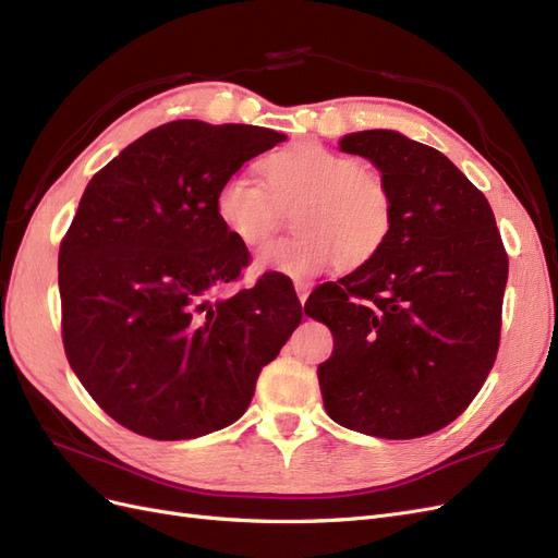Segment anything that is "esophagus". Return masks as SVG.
Returning <instances> with one entry per match:
<instances>
[{"label":"esophagus","mask_w":558,"mask_h":558,"mask_svg":"<svg viewBox=\"0 0 558 558\" xmlns=\"http://www.w3.org/2000/svg\"><path fill=\"white\" fill-rule=\"evenodd\" d=\"M310 291H312V283L310 281H295V293H298V300L302 302V305H305Z\"/></svg>","instance_id":"34e87169"}]
</instances>
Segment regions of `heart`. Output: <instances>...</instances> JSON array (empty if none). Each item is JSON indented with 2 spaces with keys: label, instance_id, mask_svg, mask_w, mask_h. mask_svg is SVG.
Listing matches in <instances>:
<instances>
[{
  "label": "heart",
  "instance_id": "b5f03b06",
  "mask_svg": "<svg viewBox=\"0 0 558 558\" xmlns=\"http://www.w3.org/2000/svg\"><path fill=\"white\" fill-rule=\"evenodd\" d=\"M265 181L230 174L216 193V216L246 246L272 234L283 209L293 211L295 238L260 251L258 269L305 279L342 260L359 267L373 260L393 230V197L386 181L361 158L314 142L293 144L263 162Z\"/></svg>",
  "mask_w": 558,
  "mask_h": 558
}]
</instances>
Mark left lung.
Segmentation results:
<instances>
[{"mask_svg": "<svg viewBox=\"0 0 558 558\" xmlns=\"http://www.w3.org/2000/svg\"><path fill=\"white\" fill-rule=\"evenodd\" d=\"M340 148L381 172L393 230L307 300L335 340L320 396L344 428L412 440L461 416L492 373L508 253L486 197L440 150L393 130L347 134Z\"/></svg>", "mask_w": 558, "mask_h": 558, "instance_id": "8db88e82", "label": "left lung"}]
</instances>
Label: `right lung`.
<instances>
[{
	"label": "right lung",
	"instance_id": "add662e5",
	"mask_svg": "<svg viewBox=\"0 0 558 558\" xmlns=\"http://www.w3.org/2000/svg\"><path fill=\"white\" fill-rule=\"evenodd\" d=\"M283 140L256 125L172 121L123 148L83 193L58 256L64 353L132 433L191 440L230 426L298 328L300 302L277 277L221 293L248 248L218 221L216 193Z\"/></svg>",
	"mask_w": 558,
	"mask_h": 558
}]
</instances>
